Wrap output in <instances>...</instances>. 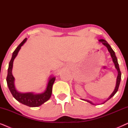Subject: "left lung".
Listing matches in <instances>:
<instances>
[{
    "label": "left lung",
    "instance_id": "left-lung-1",
    "mask_svg": "<svg viewBox=\"0 0 128 128\" xmlns=\"http://www.w3.org/2000/svg\"><path fill=\"white\" fill-rule=\"evenodd\" d=\"M99 41L101 42H102V44L104 45V46H106V48H107L108 50L109 51V52L110 53V55H111V56L112 58V61H113L114 64H115V67L117 71H118V76H117V78H116V86H115L114 90L112 93L111 95H110V97L108 98V99L106 100V101H105L104 102H103L102 103V104H104V103L106 102V101H107L108 100H110V98H111L113 96H114L115 94H116V92H118L119 86H120V80H121V72H120V67H119V64L118 63V59H117L116 57V55H115V52L112 49L111 46H110V45H109V44H108L107 42L106 41V40H104L103 39L99 40ZM82 100H84V101H87V102L90 103V104H92V105H95L93 102H92L91 101L87 100H84V99H82Z\"/></svg>",
    "mask_w": 128,
    "mask_h": 128
}]
</instances>
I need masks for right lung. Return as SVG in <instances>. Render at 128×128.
I'll list each match as a JSON object with an SVG mask.
<instances>
[{"mask_svg": "<svg viewBox=\"0 0 128 128\" xmlns=\"http://www.w3.org/2000/svg\"><path fill=\"white\" fill-rule=\"evenodd\" d=\"M26 38L22 41L20 45L17 47L16 49L13 52L11 60L8 64V71L6 81L8 87L11 92L12 95L14 98L22 103L30 107H36L41 106L42 104L46 102L51 97L52 92V86L55 80V77L50 76L49 78L48 84H47L46 90L42 93H34L33 92H18L16 88L14 86V78L12 74V69H13V61L17 56L19 50L21 49L24 44L27 41Z\"/></svg>", "mask_w": 128, "mask_h": 128, "instance_id": "1", "label": "right lung"}]
</instances>
